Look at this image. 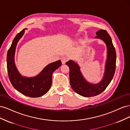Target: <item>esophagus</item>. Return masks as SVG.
<instances>
[{
	"label": "esophagus",
	"mask_w": 130,
	"mask_h": 130,
	"mask_svg": "<svg viewBox=\"0 0 130 130\" xmlns=\"http://www.w3.org/2000/svg\"><path fill=\"white\" fill-rule=\"evenodd\" d=\"M61 60L62 64H64L65 63H66L67 61L68 58H67V57H66V56H62V57L61 58Z\"/></svg>",
	"instance_id": "esophagus-1"
}]
</instances>
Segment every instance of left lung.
<instances>
[{"instance_id": "1", "label": "left lung", "mask_w": 130, "mask_h": 130, "mask_svg": "<svg viewBox=\"0 0 130 130\" xmlns=\"http://www.w3.org/2000/svg\"><path fill=\"white\" fill-rule=\"evenodd\" d=\"M96 35L95 38L103 41L107 48L104 73L99 82L93 84L86 80L81 72L80 67L75 61L70 60L66 63L69 68V80L72 89L84 97L96 96L103 92L112 81L116 70V53L111 37L104 30L97 31Z\"/></svg>"}]
</instances>
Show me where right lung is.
Returning <instances> with one entry per match:
<instances>
[{
    "label": "right lung",
    "mask_w": 130,
    "mask_h": 130,
    "mask_svg": "<svg viewBox=\"0 0 130 130\" xmlns=\"http://www.w3.org/2000/svg\"><path fill=\"white\" fill-rule=\"evenodd\" d=\"M27 29H24L15 36L7 52V73L11 84L17 91L27 96L37 98L44 95L49 91L52 84L53 73L60 67L62 63L60 60L48 64L35 76H23L15 66L14 57L18 43Z\"/></svg>",
    "instance_id": "1"
}]
</instances>
